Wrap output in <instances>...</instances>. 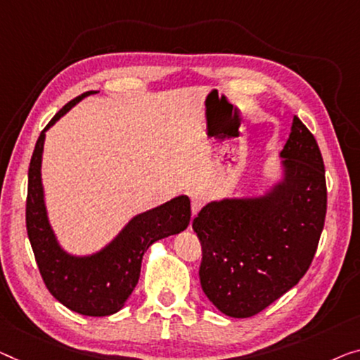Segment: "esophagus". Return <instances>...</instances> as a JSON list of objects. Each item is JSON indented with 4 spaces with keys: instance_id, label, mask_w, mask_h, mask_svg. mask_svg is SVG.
Segmentation results:
<instances>
[{
    "instance_id": "34e87169",
    "label": "esophagus",
    "mask_w": 360,
    "mask_h": 360,
    "mask_svg": "<svg viewBox=\"0 0 360 360\" xmlns=\"http://www.w3.org/2000/svg\"><path fill=\"white\" fill-rule=\"evenodd\" d=\"M192 202V214H197L198 210L207 203V194L205 192H194L191 197Z\"/></svg>"
}]
</instances>
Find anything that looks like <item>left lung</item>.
I'll list each match as a JSON object with an SVG mask.
<instances>
[{
    "label": "left lung",
    "instance_id": "8db88e82",
    "mask_svg": "<svg viewBox=\"0 0 360 360\" xmlns=\"http://www.w3.org/2000/svg\"><path fill=\"white\" fill-rule=\"evenodd\" d=\"M281 158L283 181L270 192L210 202L192 223L202 243V289L229 317H252L280 299L317 252L326 214L325 166L297 116Z\"/></svg>",
    "mask_w": 360,
    "mask_h": 360
}]
</instances>
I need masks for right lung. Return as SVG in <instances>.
I'll return each instance as SVG.
<instances>
[{
	"instance_id": "1",
	"label": "right lung",
	"mask_w": 360,
	"mask_h": 360,
	"mask_svg": "<svg viewBox=\"0 0 360 360\" xmlns=\"http://www.w3.org/2000/svg\"><path fill=\"white\" fill-rule=\"evenodd\" d=\"M90 94L69 101L53 116L35 143L29 166L25 202L27 234L43 283L53 297L72 312L89 317H106L124 307L141 276L142 257L157 240L178 234L189 226L191 200L179 195L152 210L134 217L105 249L89 257L64 252L48 223L41 187V153L45 132L60 117Z\"/></svg>"
}]
</instances>
